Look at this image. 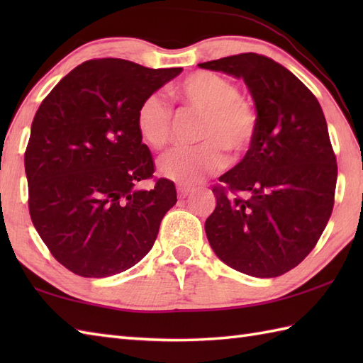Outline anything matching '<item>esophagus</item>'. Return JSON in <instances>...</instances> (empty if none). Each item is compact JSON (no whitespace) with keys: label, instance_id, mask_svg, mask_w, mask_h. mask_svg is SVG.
<instances>
[{"label":"esophagus","instance_id":"esophagus-1","mask_svg":"<svg viewBox=\"0 0 363 363\" xmlns=\"http://www.w3.org/2000/svg\"><path fill=\"white\" fill-rule=\"evenodd\" d=\"M177 195H179V198H187L191 191H194V187L187 186V184H177Z\"/></svg>","mask_w":363,"mask_h":363}]
</instances>
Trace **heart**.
Here are the masks:
<instances>
[{"mask_svg":"<svg viewBox=\"0 0 363 363\" xmlns=\"http://www.w3.org/2000/svg\"><path fill=\"white\" fill-rule=\"evenodd\" d=\"M177 98L191 111L203 113L195 146L173 148L159 160L160 173L169 179L194 184L226 165L223 149L238 156L250 148L257 118L248 99L238 95L233 81L212 72H195L174 89ZM173 109L159 94L140 103L135 115L138 134L151 148L165 146L172 130Z\"/></svg>","mask_w":363,"mask_h":363,"instance_id":"b5f03b06","label":"heart"}]
</instances>
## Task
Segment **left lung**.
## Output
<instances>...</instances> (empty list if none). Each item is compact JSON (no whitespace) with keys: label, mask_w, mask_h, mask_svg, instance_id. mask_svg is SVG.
<instances>
[{"label":"left lung","mask_w":363,"mask_h":363,"mask_svg":"<svg viewBox=\"0 0 363 363\" xmlns=\"http://www.w3.org/2000/svg\"><path fill=\"white\" fill-rule=\"evenodd\" d=\"M198 67L243 79L257 112L250 150L213 189L207 240L237 272L281 276L313 250L333 213L337 162L325 113L295 74L260 54Z\"/></svg>","instance_id":"1"}]
</instances>
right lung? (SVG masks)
I'll return each instance as SVG.
<instances>
[{"mask_svg": "<svg viewBox=\"0 0 363 363\" xmlns=\"http://www.w3.org/2000/svg\"><path fill=\"white\" fill-rule=\"evenodd\" d=\"M181 72L87 60L38 107L25 152L29 213L52 256L74 274L107 277L134 267L176 204L172 181L140 189L154 164L135 115Z\"/></svg>", "mask_w": 363, "mask_h": 363, "instance_id": "obj_1", "label": "right lung"}]
</instances>
